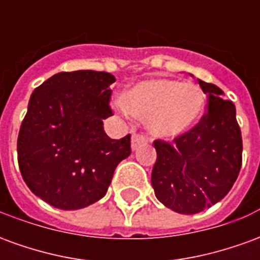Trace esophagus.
Segmentation results:
<instances>
[{
  "label": "esophagus",
  "instance_id": "esophagus-1",
  "mask_svg": "<svg viewBox=\"0 0 260 260\" xmlns=\"http://www.w3.org/2000/svg\"><path fill=\"white\" fill-rule=\"evenodd\" d=\"M146 143H147L146 136L141 135V134H134V135H132V141H131L132 150H138L139 147H142L143 145H146Z\"/></svg>",
  "mask_w": 260,
  "mask_h": 260
}]
</instances>
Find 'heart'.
<instances>
[{
	"label": "heart",
	"mask_w": 260,
	"mask_h": 260,
	"mask_svg": "<svg viewBox=\"0 0 260 260\" xmlns=\"http://www.w3.org/2000/svg\"><path fill=\"white\" fill-rule=\"evenodd\" d=\"M122 107L135 118L147 119L153 136L174 139L191 131L201 119L205 94L193 83L169 78L147 79L125 91Z\"/></svg>",
	"instance_id": "1"
}]
</instances>
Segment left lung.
Listing matches in <instances>:
<instances>
[{"label": "left lung", "mask_w": 260, "mask_h": 260, "mask_svg": "<svg viewBox=\"0 0 260 260\" xmlns=\"http://www.w3.org/2000/svg\"><path fill=\"white\" fill-rule=\"evenodd\" d=\"M207 94V113L173 143L154 141L157 158L152 171L156 198L181 214H195L227 195L240 174L242 138L235 106L223 90L198 79Z\"/></svg>", "instance_id": "obj_1"}]
</instances>
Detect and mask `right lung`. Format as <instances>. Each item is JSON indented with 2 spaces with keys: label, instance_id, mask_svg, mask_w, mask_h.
<instances>
[{
  "label": "right lung",
  "instance_id": "add662e5",
  "mask_svg": "<svg viewBox=\"0 0 260 260\" xmlns=\"http://www.w3.org/2000/svg\"><path fill=\"white\" fill-rule=\"evenodd\" d=\"M115 78L108 72H59L31 93L18 136L26 185L48 205L78 210L100 201L114 170L131 154V135L111 139L103 119Z\"/></svg>",
  "mask_w": 260,
  "mask_h": 260
}]
</instances>
